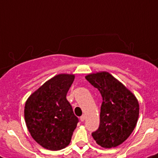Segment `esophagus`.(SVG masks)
I'll use <instances>...</instances> for the list:
<instances>
[{"label":"esophagus","mask_w":158,"mask_h":158,"mask_svg":"<svg viewBox=\"0 0 158 158\" xmlns=\"http://www.w3.org/2000/svg\"><path fill=\"white\" fill-rule=\"evenodd\" d=\"M85 119H86V116H84V115H82V116H80V120L82 122H83L85 120Z\"/></svg>","instance_id":"esophagus-1"}]
</instances>
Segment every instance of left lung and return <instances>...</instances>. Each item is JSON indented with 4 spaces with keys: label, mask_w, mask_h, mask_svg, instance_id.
I'll return each instance as SVG.
<instances>
[{
    "label": "left lung",
    "mask_w": 158,
    "mask_h": 158,
    "mask_svg": "<svg viewBox=\"0 0 158 158\" xmlns=\"http://www.w3.org/2000/svg\"><path fill=\"white\" fill-rule=\"evenodd\" d=\"M86 79L98 89L102 97L100 124L92 136L102 147H116L123 143L135 127L139 114V102L109 72L89 74Z\"/></svg>",
    "instance_id": "8db88e82"
}]
</instances>
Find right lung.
Listing matches in <instances>:
<instances>
[{
  "instance_id": "right-lung-1",
  "label": "right lung",
  "mask_w": 158,
  "mask_h": 158,
  "mask_svg": "<svg viewBox=\"0 0 158 158\" xmlns=\"http://www.w3.org/2000/svg\"><path fill=\"white\" fill-rule=\"evenodd\" d=\"M74 75L59 74L28 98L24 117L30 134L44 148L59 150L69 146L79 119L66 95Z\"/></svg>"
}]
</instances>
